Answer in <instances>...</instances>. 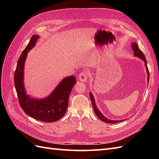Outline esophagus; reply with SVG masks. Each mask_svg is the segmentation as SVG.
Instances as JSON below:
<instances>
[{"label":"esophagus","mask_w":159,"mask_h":159,"mask_svg":"<svg viewBox=\"0 0 159 159\" xmlns=\"http://www.w3.org/2000/svg\"><path fill=\"white\" fill-rule=\"evenodd\" d=\"M88 79V73L85 71L81 72L79 75V80L80 81H85Z\"/></svg>","instance_id":"esophagus-1"}]
</instances>
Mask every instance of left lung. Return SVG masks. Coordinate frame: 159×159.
I'll use <instances>...</instances> for the list:
<instances>
[{
	"label": "left lung",
	"instance_id": "left-lung-1",
	"mask_svg": "<svg viewBox=\"0 0 159 159\" xmlns=\"http://www.w3.org/2000/svg\"><path fill=\"white\" fill-rule=\"evenodd\" d=\"M131 47H132L133 51L134 52V56L139 57V58H141L144 62H145V65L146 70H147V73L148 74L147 81H148H148H149V71H148L147 66V60H146V58H145V55L143 54V53L141 52V50L139 49V48L137 44H136L135 42H133V44H131ZM89 96H90V99H91V104H92V106H93V110H94V112H95V115H97V117L100 120H102V121H103L105 123H114V124L123 121V120H114V121H113V120H110V119H108L107 118L105 117L104 115L99 111V110L98 109V107H96V104H95V102L94 97H93V94L91 93V92H89Z\"/></svg>",
	"mask_w": 159,
	"mask_h": 159
}]
</instances>
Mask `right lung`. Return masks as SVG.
<instances>
[{
  "mask_svg": "<svg viewBox=\"0 0 159 159\" xmlns=\"http://www.w3.org/2000/svg\"><path fill=\"white\" fill-rule=\"evenodd\" d=\"M38 35H33L18 60L14 72V85L20 107L24 111L36 120L52 123L58 121L66 113L68 107L69 96L76 84L75 77L70 75L62 80L52 93L44 99L31 98L26 94L24 85V69L28 52L35 46Z\"/></svg>",
  "mask_w": 159,
  "mask_h": 159,
  "instance_id": "1",
  "label": "right lung"
}]
</instances>
